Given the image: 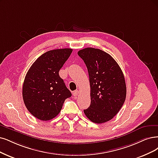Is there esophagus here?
I'll list each match as a JSON object with an SVG mask.
<instances>
[{"label": "esophagus", "mask_w": 158, "mask_h": 158, "mask_svg": "<svg viewBox=\"0 0 158 158\" xmlns=\"http://www.w3.org/2000/svg\"><path fill=\"white\" fill-rule=\"evenodd\" d=\"M79 93V91L78 90H75V91L73 92V95L74 96H78Z\"/></svg>", "instance_id": "esophagus-1"}]
</instances>
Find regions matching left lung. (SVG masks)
<instances>
[{"label": "left lung", "instance_id": "8db88e82", "mask_svg": "<svg viewBox=\"0 0 158 158\" xmlns=\"http://www.w3.org/2000/svg\"><path fill=\"white\" fill-rule=\"evenodd\" d=\"M77 53L88 69L90 86L91 102L84 113L96 124L109 121L119 112L126 100L123 72L114 58L101 49L87 48Z\"/></svg>", "mask_w": 158, "mask_h": 158}]
</instances>
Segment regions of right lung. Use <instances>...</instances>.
<instances>
[{"instance_id":"add662e5","label":"right lung","mask_w":158,"mask_h":158,"mask_svg":"<svg viewBox=\"0 0 158 158\" xmlns=\"http://www.w3.org/2000/svg\"><path fill=\"white\" fill-rule=\"evenodd\" d=\"M72 49H58L45 52L28 69L23 85L25 105L34 117L46 121L60 112L64 101L72 96L59 76L60 68Z\"/></svg>"}]
</instances>
